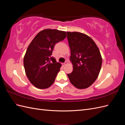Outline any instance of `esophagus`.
<instances>
[{"instance_id": "34e87169", "label": "esophagus", "mask_w": 125, "mask_h": 125, "mask_svg": "<svg viewBox=\"0 0 125 125\" xmlns=\"http://www.w3.org/2000/svg\"><path fill=\"white\" fill-rule=\"evenodd\" d=\"M67 63H68L67 62V61H66V62H64V63H63V66H66V65H67Z\"/></svg>"}]
</instances>
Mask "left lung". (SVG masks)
Returning <instances> with one entry per match:
<instances>
[{"instance_id":"obj_1","label":"left lung","mask_w":125,"mask_h":125,"mask_svg":"<svg viewBox=\"0 0 125 125\" xmlns=\"http://www.w3.org/2000/svg\"><path fill=\"white\" fill-rule=\"evenodd\" d=\"M70 48V59L73 71L68 74L71 83L79 89L91 85L101 70L102 58L99 48L94 41L85 34L67 32Z\"/></svg>"}]
</instances>
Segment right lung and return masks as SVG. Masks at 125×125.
I'll return each instance as SVG.
<instances>
[{"label":"right lung","instance_id":"obj_1","mask_svg":"<svg viewBox=\"0 0 125 125\" xmlns=\"http://www.w3.org/2000/svg\"><path fill=\"white\" fill-rule=\"evenodd\" d=\"M66 36L65 31L45 29L37 34L29 45L23 65L26 76L36 88L47 89L53 84L62 64L51 55L55 45Z\"/></svg>","mask_w":125,"mask_h":125}]
</instances>
